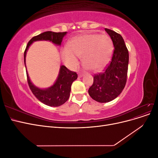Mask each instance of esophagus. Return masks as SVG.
Segmentation results:
<instances>
[{
	"label": "esophagus",
	"mask_w": 158,
	"mask_h": 158,
	"mask_svg": "<svg viewBox=\"0 0 158 158\" xmlns=\"http://www.w3.org/2000/svg\"><path fill=\"white\" fill-rule=\"evenodd\" d=\"M83 76H84V75L82 74H78V77H79V78H82Z\"/></svg>",
	"instance_id": "1"
}]
</instances>
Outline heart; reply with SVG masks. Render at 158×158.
I'll list each match as a JSON object with an SVG mask.
<instances>
[{
    "instance_id": "b5f03b06",
    "label": "heart",
    "mask_w": 158,
    "mask_h": 158,
    "mask_svg": "<svg viewBox=\"0 0 158 158\" xmlns=\"http://www.w3.org/2000/svg\"><path fill=\"white\" fill-rule=\"evenodd\" d=\"M113 41L109 35L98 33H84L74 37L69 41L67 47L61 49V58L69 68L78 66V57L82 56L84 65L94 72L106 68L113 53Z\"/></svg>"
}]
</instances>
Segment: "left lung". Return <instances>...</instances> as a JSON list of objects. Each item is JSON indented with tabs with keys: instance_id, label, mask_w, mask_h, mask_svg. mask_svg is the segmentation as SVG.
Listing matches in <instances>:
<instances>
[{
	"instance_id": "8db88e82",
	"label": "left lung",
	"mask_w": 158,
	"mask_h": 158,
	"mask_svg": "<svg viewBox=\"0 0 158 158\" xmlns=\"http://www.w3.org/2000/svg\"><path fill=\"white\" fill-rule=\"evenodd\" d=\"M113 41L114 52L111 62L104 73L94 77V83L88 94L95 101L107 103L117 98L125 86L128 65V51L122 36L105 28Z\"/></svg>"
}]
</instances>
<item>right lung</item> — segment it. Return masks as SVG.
<instances>
[{
  "label": "right lung",
  "instance_id": "add662e5",
  "mask_svg": "<svg viewBox=\"0 0 158 158\" xmlns=\"http://www.w3.org/2000/svg\"><path fill=\"white\" fill-rule=\"evenodd\" d=\"M66 34V32L56 33L49 31L32 37L28 42L24 52V64L26 69V56L27 51L33 42L37 41H49L52 42V44L60 46ZM26 74L28 84L33 95L41 102L50 107H59L67 101L70 97L72 84L78 78V75L75 72L69 70L64 65H61L58 77L55 83L49 88H40L37 87L31 82L28 75L27 69Z\"/></svg>",
  "mask_w": 158,
  "mask_h": 158
}]
</instances>
